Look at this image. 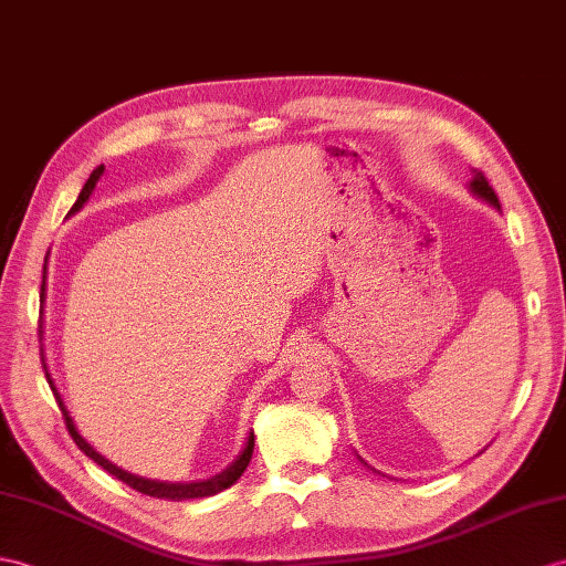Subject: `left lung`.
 Masks as SVG:
<instances>
[{
	"instance_id": "left-lung-1",
	"label": "left lung",
	"mask_w": 566,
	"mask_h": 566,
	"mask_svg": "<svg viewBox=\"0 0 566 566\" xmlns=\"http://www.w3.org/2000/svg\"><path fill=\"white\" fill-rule=\"evenodd\" d=\"M471 189L475 191L478 197H482L485 201H490L492 206H497V209H502L497 195H494V189H492V185L488 182V177L482 175V170H475V177H473V182H471Z\"/></svg>"
}]
</instances>
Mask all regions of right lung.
<instances>
[{
  "label": "right lung",
  "mask_w": 566,
  "mask_h": 566,
  "mask_svg": "<svg viewBox=\"0 0 566 566\" xmlns=\"http://www.w3.org/2000/svg\"><path fill=\"white\" fill-rule=\"evenodd\" d=\"M103 170H105V165H101V168H95V170L91 172V177L86 179L84 189H81V195H78L76 203L72 206V211H69V213H74V211L81 209V206H84V201L91 197V191H93L95 182H98V177L103 175ZM45 261H48V259H45ZM40 300H45V269H43V285H40ZM48 379H50V375H48ZM50 387H52V381H50ZM52 391H54V387H52ZM54 398H57L60 410H62V418H64V424H66L69 434H72V439L76 442V447H78L81 451H84L88 459H93L101 468H105V471H107L109 475H115L117 480L124 482V485L134 488L136 492L148 494V497H158V500H160V497H165V500H197V497H209V494H216V492H220V490L230 488L232 482H235V480L247 471V465H250V461H252L254 434H250V439H247V447H244V451L238 457V461L232 463V465L228 468V471H223V473L211 478V480L189 482V485H182V482H179V485H175V482H156V480L136 478V475H132V473H127V471H122V468L113 465L107 459H103L101 453L95 451V449L86 442V439L76 432L74 420L69 418V410L64 408V403H62V398H60L57 391H54Z\"/></svg>",
  "instance_id": "add662e5"
}]
</instances>
